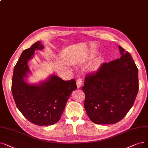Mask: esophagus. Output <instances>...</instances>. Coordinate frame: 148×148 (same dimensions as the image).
<instances>
[{
  "label": "esophagus",
  "mask_w": 148,
  "mask_h": 148,
  "mask_svg": "<svg viewBox=\"0 0 148 148\" xmlns=\"http://www.w3.org/2000/svg\"><path fill=\"white\" fill-rule=\"evenodd\" d=\"M82 83H83V81L82 79L81 78H79L76 81V84H77V88H80L82 86Z\"/></svg>",
  "instance_id": "esophagus-1"
}]
</instances>
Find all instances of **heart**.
I'll list each match as a JSON object with an SVG mask.
<instances>
[{
  "label": "heart",
  "instance_id": "obj_1",
  "mask_svg": "<svg viewBox=\"0 0 148 148\" xmlns=\"http://www.w3.org/2000/svg\"><path fill=\"white\" fill-rule=\"evenodd\" d=\"M95 53L93 51H90V52L87 54L85 58V60H88L92 59L94 57ZM103 59L101 57H99V58L96 59L92 63L91 65H90L89 68V72H91V73H95L96 72H97L99 69H100L101 65L103 63Z\"/></svg>",
  "mask_w": 148,
  "mask_h": 148
}]
</instances>
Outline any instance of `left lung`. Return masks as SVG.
Wrapping results in <instances>:
<instances>
[{
  "label": "left lung",
  "instance_id": "left-lung-1",
  "mask_svg": "<svg viewBox=\"0 0 148 148\" xmlns=\"http://www.w3.org/2000/svg\"><path fill=\"white\" fill-rule=\"evenodd\" d=\"M121 57L104 63L86 76L84 107L93 123H116L132 108L138 91V69L131 54L119 47Z\"/></svg>",
  "mask_w": 148,
  "mask_h": 148
}]
</instances>
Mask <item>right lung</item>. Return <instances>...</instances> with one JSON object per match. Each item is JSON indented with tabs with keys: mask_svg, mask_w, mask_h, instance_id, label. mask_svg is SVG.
<instances>
[{
	"mask_svg": "<svg viewBox=\"0 0 148 148\" xmlns=\"http://www.w3.org/2000/svg\"><path fill=\"white\" fill-rule=\"evenodd\" d=\"M43 48L38 41L23 51L14 67L11 86L18 110L32 123L38 126L53 125L59 121L71 94L77 89L74 79L64 81L54 74L38 84L27 82L28 73H31L28 62L36 50Z\"/></svg>",
	"mask_w": 148,
	"mask_h": 148,
	"instance_id": "add662e5",
	"label": "right lung"
}]
</instances>
